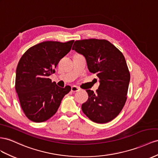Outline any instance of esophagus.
<instances>
[{"instance_id":"obj_1","label":"esophagus","mask_w":158,"mask_h":158,"mask_svg":"<svg viewBox=\"0 0 158 158\" xmlns=\"http://www.w3.org/2000/svg\"><path fill=\"white\" fill-rule=\"evenodd\" d=\"M80 89L78 87L76 86H72V88H71V91H72V92H78V91H80Z\"/></svg>"}]
</instances>
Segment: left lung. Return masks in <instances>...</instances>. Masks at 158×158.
Instances as JSON below:
<instances>
[{"label": "left lung", "instance_id": "obj_1", "mask_svg": "<svg viewBox=\"0 0 158 158\" xmlns=\"http://www.w3.org/2000/svg\"><path fill=\"white\" fill-rule=\"evenodd\" d=\"M72 50L86 58L89 71L100 78L96 93L86 89L84 114L94 122L104 123L120 114L127 99L130 74L123 54L106 40H76Z\"/></svg>", "mask_w": 158, "mask_h": 158}]
</instances>
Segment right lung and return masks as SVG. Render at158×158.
<instances>
[{
	"label": "right lung",
	"instance_id": "obj_1",
	"mask_svg": "<svg viewBox=\"0 0 158 158\" xmlns=\"http://www.w3.org/2000/svg\"><path fill=\"white\" fill-rule=\"evenodd\" d=\"M74 40L46 41L32 46L20 59L16 71L15 88L24 113L30 120L42 122L56 114L71 87L52 82L60 59L69 53Z\"/></svg>",
	"mask_w": 158,
	"mask_h": 158
}]
</instances>
